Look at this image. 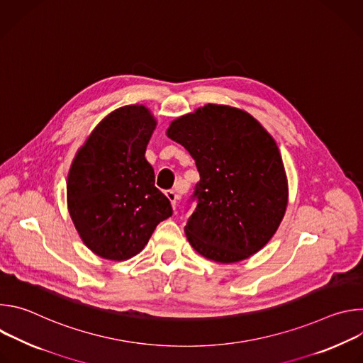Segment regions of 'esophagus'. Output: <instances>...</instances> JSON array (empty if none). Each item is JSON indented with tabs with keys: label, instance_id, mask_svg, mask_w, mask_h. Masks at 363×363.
I'll return each instance as SVG.
<instances>
[{
	"label": "esophagus",
	"instance_id": "34e87169",
	"mask_svg": "<svg viewBox=\"0 0 363 363\" xmlns=\"http://www.w3.org/2000/svg\"><path fill=\"white\" fill-rule=\"evenodd\" d=\"M165 195L168 196V199L171 201L172 208L175 210V208H177V202H178V195H177V192H175V191H172V189H169V191H167V192H165Z\"/></svg>",
	"mask_w": 363,
	"mask_h": 363
}]
</instances>
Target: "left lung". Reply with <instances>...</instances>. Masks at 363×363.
I'll return each mask as SVG.
<instances>
[{
    "instance_id": "obj_1",
    "label": "left lung",
    "mask_w": 363,
    "mask_h": 363,
    "mask_svg": "<svg viewBox=\"0 0 363 363\" xmlns=\"http://www.w3.org/2000/svg\"><path fill=\"white\" fill-rule=\"evenodd\" d=\"M168 138L194 158L196 208L185 225L192 248L228 264L260 251L287 208L289 185L279 146L250 113L208 103L171 122Z\"/></svg>"
}]
</instances>
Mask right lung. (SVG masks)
<instances>
[{
  "mask_svg": "<svg viewBox=\"0 0 363 363\" xmlns=\"http://www.w3.org/2000/svg\"><path fill=\"white\" fill-rule=\"evenodd\" d=\"M155 128L146 106L119 108L91 130L72 162L69 214L84 245L106 260H129L172 216L145 158Z\"/></svg>",
  "mask_w": 363,
  "mask_h": 363,
  "instance_id": "right-lung-1",
  "label": "right lung"
}]
</instances>
